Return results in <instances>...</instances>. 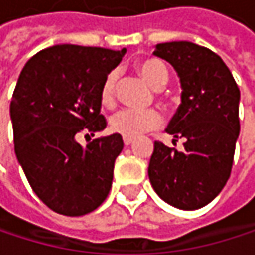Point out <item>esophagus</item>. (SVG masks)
<instances>
[{"mask_svg": "<svg viewBox=\"0 0 255 255\" xmlns=\"http://www.w3.org/2000/svg\"><path fill=\"white\" fill-rule=\"evenodd\" d=\"M132 141H134V138H132V137H124V144H126V146H129Z\"/></svg>", "mask_w": 255, "mask_h": 255, "instance_id": "1", "label": "esophagus"}]
</instances>
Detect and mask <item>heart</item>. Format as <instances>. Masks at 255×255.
Wrapping results in <instances>:
<instances>
[{"mask_svg": "<svg viewBox=\"0 0 255 255\" xmlns=\"http://www.w3.org/2000/svg\"><path fill=\"white\" fill-rule=\"evenodd\" d=\"M137 71L153 88H161L168 81V71L158 59H144L137 63ZM118 72L111 71L105 77L100 87V102L103 106L111 108L115 105ZM162 114L158 109H121L111 117V129L124 137H138L147 131L162 126Z\"/></svg>", "mask_w": 255, "mask_h": 255, "instance_id": "b5f03b06", "label": "heart"}]
</instances>
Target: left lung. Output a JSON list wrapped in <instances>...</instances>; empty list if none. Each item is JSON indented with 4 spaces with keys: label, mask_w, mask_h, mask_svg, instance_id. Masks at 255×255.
Wrapping results in <instances>:
<instances>
[{
    "label": "left lung",
    "mask_w": 255,
    "mask_h": 255,
    "mask_svg": "<svg viewBox=\"0 0 255 255\" xmlns=\"http://www.w3.org/2000/svg\"><path fill=\"white\" fill-rule=\"evenodd\" d=\"M155 56L177 71L181 105L167 132L184 138V150L155 141L149 178L155 192L180 210L210 204L230 177L239 135V88L222 57L207 47L173 41Z\"/></svg>",
    "instance_id": "left-lung-1"
}]
</instances>
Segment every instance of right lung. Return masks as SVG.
Returning a JSON list of instances; mask_svg holds the SVG:
<instances>
[{
	"mask_svg": "<svg viewBox=\"0 0 255 255\" xmlns=\"http://www.w3.org/2000/svg\"><path fill=\"white\" fill-rule=\"evenodd\" d=\"M126 51L62 44L32 56L20 72L10 103L14 152L32 190L59 214H88L109 195L123 137H99L85 149L77 137L108 126L100 87Z\"/></svg>",
	"mask_w": 255,
	"mask_h": 255,
	"instance_id": "add662e5",
	"label": "right lung"
}]
</instances>
